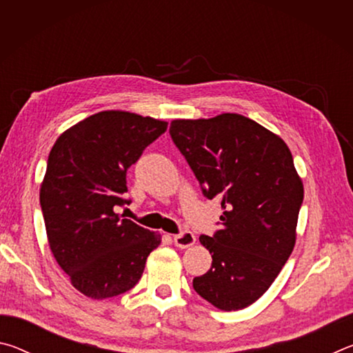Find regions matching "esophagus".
Here are the masks:
<instances>
[{
  "label": "esophagus",
  "instance_id": "34e87169",
  "mask_svg": "<svg viewBox=\"0 0 353 353\" xmlns=\"http://www.w3.org/2000/svg\"><path fill=\"white\" fill-rule=\"evenodd\" d=\"M194 243H196V236L188 230H183V232H181V234L174 235V244L181 249L193 246Z\"/></svg>",
  "mask_w": 353,
  "mask_h": 353
}]
</instances>
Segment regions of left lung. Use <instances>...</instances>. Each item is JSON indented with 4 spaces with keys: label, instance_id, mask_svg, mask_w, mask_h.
I'll return each mask as SVG.
<instances>
[{
    "label": "left lung",
    "instance_id": "8db88e82",
    "mask_svg": "<svg viewBox=\"0 0 353 353\" xmlns=\"http://www.w3.org/2000/svg\"><path fill=\"white\" fill-rule=\"evenodd\" d=\"M170 134L202 193L223 208L221 229L199 236L213 261L193 288L224 312L246 308L268 291L296 244L303 185L291 151L238 113L172 119Z\"/></svg>",
    "mask_w": 353,
    "mask_h": 353
}]
</instances>
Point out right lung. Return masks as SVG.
Listing matches in <instances>:
<instances>
[{"mask_svg": "<svg viewBox=\"0 0 353 353\" xmlns=\"http://www.w3.org/2000/svg\"><path fill=\"white\" fill-rule=\"evenodd\" d=\"M168 123L121 110L82 119L56 140L40 187L48 243L71 285L107 299L134 288L159 234L121 218L126 172Z\"/></svg>", "mask_w": 353, "mask_h": 353, "instance_id": "right-lung-1", "label": "right lung"}]
</instances>
